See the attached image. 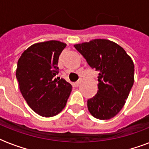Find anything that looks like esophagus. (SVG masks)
<instances>
[{
    "label": "esophagus",
    "instance_id": "esophagus-1",
    "mask_svg": "<svg viewBox=\"0 0 149 149\" xmlns=\"http://www.w3.org/2000/svg\"><path fill=\"white\" fill-rule=\"evenodd\" d=\"M80 82H81V80H77V82H75L74 83V85L75 86H79V84H80Z\"/></svg>",
    "mask_w": 149,
    "mask_h": 149
}]
</instances>
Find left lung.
I'll return each instance as SVG.
<instances>
[{
    "label": "left lung",
    "mask_w": 149,
    "mask_h": 149,
    "mask_svg": "<svg viewBox=\"0 0 149 149\" xmlns=\"http://www.w3.org/2000/svg\"><path fill=\"white\" fill-rule=\"evenodd\" d=\"M74 47L99 72L97 93L87 100L90 113L100 120L113 118L125 105L134 84L132 58L120 45L107 39H93Z\"/></svg>",
    "instance_id": "8db88e82"
}]
</instances>
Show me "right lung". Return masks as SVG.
I'll return each instance as SVG.
<instances>
[{"instance_id":"add662e5","label":"right lung","mask_w":149,"mask_h":149,"mask_svg":"<svg viewBox=\"0 0 149 149\" xmlns=\"http://www.w3.org/2000/svg\"><path fill=\"white\" fill-rule=\"evenodd\" d=\"M66 44L48 41L28 48L18 59L16 70L20 91L29 106L49 118L65 107L72 85L59 77L58 62Z\"/></svg>"}]
</instances>
